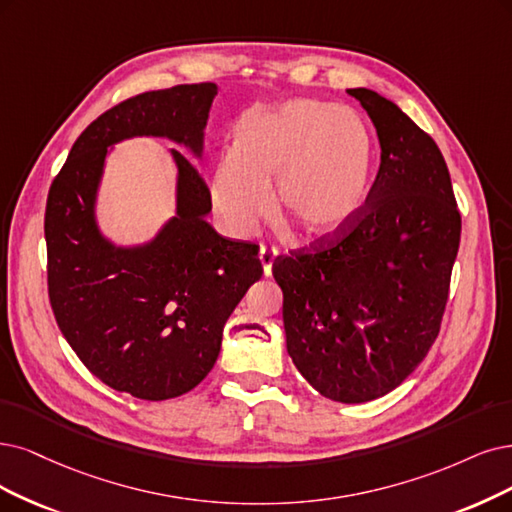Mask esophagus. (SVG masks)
Returning <instances> with one entry per match:
<instances>
[{
  "label": "esophagus",
  "mask_w": 512,
  "mask_h": 512,
  "mask_svg": "<svg viewBox=\"0 0 512 512\" xmlns=\"http://www.w3.org/2000/svg\"><path fill=\"white\" fill-rule=\"evenodd\" d=\"M259 259H261V266H263V274L272 276V266H274V259H276V251L268 249V246H261Z\"/></svg>",
  "instance_id": "obj_1"
}]
</instances>
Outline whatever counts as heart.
<instances>
[{"mask_svg":"<svg viewBox=\"0 0 512 512\" xmlns=\"http://www.w3.org/2000/svg\"><path fill=\"white\" fill-rule=\"evenodd\" d=\"M375 160V137L356 111L301 97L242 113L208 187L234 236H253L270 217L276 181V204L301 234L333 238L367 206Z\"/></svg>","mask_w":512,"mask_h":512,"instance_id":"1","label":"heart"}]
</instances>
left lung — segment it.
<instances>
[{
  "mask_svg": "<svg viewBox=\"0 0 512 512\" xmlns=\"http://www.w3.org/2000/svg\"><path fill=\"white\" fill-rule=\"evenodd\" d=\"M377 130L382 162L346 232L274 259L287 352L337 403L405 382L439 335L462 217L441 149L392 101L350 88Z\"/></svg>",
  "mask_w": 512,
  "mask_h": 512,
  "instance_id": "1",
  "label": "left lung"
}]
</instances>
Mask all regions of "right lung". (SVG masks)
<instances>
[{
    "instance_id": "obj_1",
    "label": "right lung",
    "mask_w": 512,
    "mask_h": 512,
    "mask_svg": "<svg viewBox=\"0 0 512 512\" xmlns=\"http://www.w3.org/2000/svg\"><path fill=\"white\" fill-rule=\"evenodd\" d=\"M217 86L151 90L107 109L73 143L44 217L48 295L61 333L92 375L143 401L175 399L213 369L227 318L263 274L253 242L206 223L211 192L196 166L177 164V215L141 246L109 242L94 217L107 147L166 137L202 154Z\"/></svg>"
}]
</instances>
